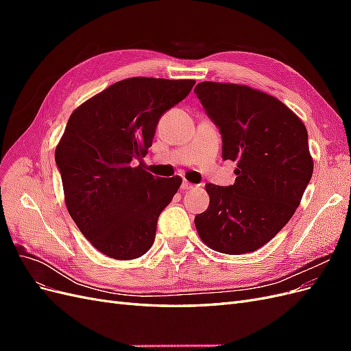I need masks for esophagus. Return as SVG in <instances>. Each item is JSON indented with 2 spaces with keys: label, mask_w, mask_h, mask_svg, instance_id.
Listing matches in <instances>:
<instances>
[{
  "label": "esophagus",
  "mask_w": 351,
  "mask_h": 351,
  "mask_svg": "<svg viewBox=\"0 0 351 351\" xmlns=\"http://www.w3.org/2000/svg\"><path fill=\"white\" fill-rule=\"evenodd\" d=\"M196 186L195 184H192V183H189V182H183V184H182V190H190V189H195Z\"/></svg>",
  "instance_id": "34e87169"
}]
</instances>
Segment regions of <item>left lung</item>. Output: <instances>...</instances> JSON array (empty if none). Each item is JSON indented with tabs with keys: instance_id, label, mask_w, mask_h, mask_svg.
Returning <instances> with one entry per match:
<instances>
[{
	"instance_id": "left-lung-1",
	"label": "left lung",
	"mask_w": 351,
	"mask_h": 351,
	"mask_svg": "<svg viewBox=\"0 0 351 351\" xmlns=\"http://www.w3.org/2000/svg\"><path fill=\"white\" fill-rule=\"evenodd\" d=\"M195 93L219 127L222 158L237 161L234 184H206L197 234L215 252H254L291 219L311 182L307 130L285 104L246 84L202 82Z\"/></svg>"
}]
</instances>
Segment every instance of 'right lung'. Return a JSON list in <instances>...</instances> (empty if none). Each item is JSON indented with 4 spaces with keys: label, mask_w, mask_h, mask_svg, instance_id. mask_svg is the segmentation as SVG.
Here are the masks:
<instances>
[{
    "label": "right lung",
    "mask_w": 351,
    "mask_h": 351,
    "mask_svg": "<svg viewBox=\"0 0 351 351\" xmlns=\"http://www.w3.org/2000/svg\"><path fill=\"white\" fill-rule=\"evenodd\" d=\"M195 83L124 79L70 115L56 147L67 210L92 246L112 259L130 261L151 249L158 217L182 184L178 176L147 173L142 158L161 115Z\"/></svg>",
    "instance_id": "right-lung-1"
}]
</instances>
